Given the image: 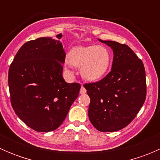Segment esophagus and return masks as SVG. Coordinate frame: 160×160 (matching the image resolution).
I'll list each match as a JSON object with an SVG mask.
<instances>
[{"instance_id": "34e87169", "label": "esophagus", "mask_w": 160, "mask_h": 160, "mask_svg": "<svg viewBox=\"0 0 160 160\" xmlns=\"http://www.w3.org/2000/svg\"><path fill=\"white\" fill-rule=\"evenodd\" d=\"M87 92V90L85 89L84 88V87L83 86H82L81 87V89H80V94H83V93H85Z\"/></svg>"}]
</instances>
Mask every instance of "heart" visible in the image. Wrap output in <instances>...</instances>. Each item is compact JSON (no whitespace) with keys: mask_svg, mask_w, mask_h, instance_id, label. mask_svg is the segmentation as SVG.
I'll return each instance as SVG.
<instances>
[{"mask_svg":"<svg viewBox=\"0 0 160 160\" xmlns=\"http://www.w3.org/2000/svg\"><path fill=\"white\" fill-rule=\"evenodd\" d=\"M70 64L77 67H81L80 72L83 79L89 81H96L104 77L111 63L110 52L103 46H90L87 47H76L70 52Z\"/></svg>","mask_w":160,"mask_h":160,"instance_id":"obj_1","label":"heart"}]
</instances>
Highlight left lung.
Here are the masks:
<instances>
[{"label":"left lung","instance_id":"obj_1","mask_svg":"<svg viewBox=\"0 0 160 160\" xmlns=\"http://www.w3.org/2000/svg\"><path fill=\"white\" fill-rule=\"evenodd\" d=\"M99 41L112 49L114 58L106 77L83 85L90 98L88 116L100 132H116L135 118L146 101V71L142 61L127 45Z\"/></svg>","mask_w":160,"mask_h":160}]
</instances>
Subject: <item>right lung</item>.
Instances as JSON below:
<instances>
[{
	"label": "right lung",
	"instance_id": "obj_1",
	"mask_svg": "<svg viewBox=\"0 0 160 160\" xmlns=\"http://www.w3.org/2000/svg\"><path fill=\"white\" fill-rule=\"evenodd\" d=\"M31 40L18 51L8 71L11 103L18 117L38 132L56 130L78 97L80 83L62 77L66 52L59 39Z\"/></svg>",
	"mask_w": 160,
	"mask_h": 160
}]
</instances>
